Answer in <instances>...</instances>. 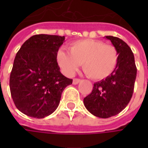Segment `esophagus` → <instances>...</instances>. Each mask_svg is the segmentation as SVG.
Returning a JSON list of instances; mask_svg holds the SVG:
<instances>
[{
  "instance_id": "34e87169",
  "label": "esophagus",
  "mask_w": 148,
  "mask_h": 148,
  "mask_svg": "<svg viewBox=\"0 0 148 148\" xmlns=\"http://www.w3.org/2000/svg\"><path fill=\"white\" fill-rule=\"evenodd\" d=\"M81 82V79H78V78H74V80H73V84L74 85H77Z\"/></svg>"
}]
</instances>
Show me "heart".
Instances as JSON below:
<instances>
[{"label": "heart", "instance_id": "b5f03b06", "mask_svg": "<svg viewBox=\"0 0 148 148\" xmlns=\"http://www.w3.org/2000/svg\"><path fill=\"white\" fill-rule=\"evenodd\" d=\"M69 51L60 50L57 55L59 66L65 74L73 75L82 63L84 72L93 80H101L114 71L119 53L114 46L96 39L72 42Z\"/></svg>", "mask_w": 148, "mask_h": 148}]
</instances>
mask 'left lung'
<instances>
[{
    "label": "left lung",
    "instance_id": "1",
    "mask_svg": "<svg viewBox=\"0 0 148 148\" xmlns=\"http://www.w3.org/2000/svg\"><path fill=\"white\" fill-rule=\"evenodd\" d=\"M106 38L117 49V66L109 77L93 84L91 93L83 100L87 110L100 118L111 117L125 109L132 97L137 73L129 46L117 37Z\"/></svg>",
    "mask_w": 148,
    "mask_h": 148
}]
</instances>
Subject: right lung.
Returning a JSON list of instances; mask_svg holds the SVG:
<instances>
[{
  "label": "right lung",
  "mask_w": 148,
  "mask_h": 148,
  "mask_svg": "<svg viewBox=\"0 0 148 148\" xmlns=\"http://www.w3.org/2000/svg\"><path fill=\"white\" fill-rule=\"evenodd\" d=\"M65 36L35 35L24 42L9 80L16 107L28 116L44 118L58 108L62 91L73 80L60 72L57 53Z\"/></svg>",
  "instance_id": "right-lung-1"
}]
</instances>
